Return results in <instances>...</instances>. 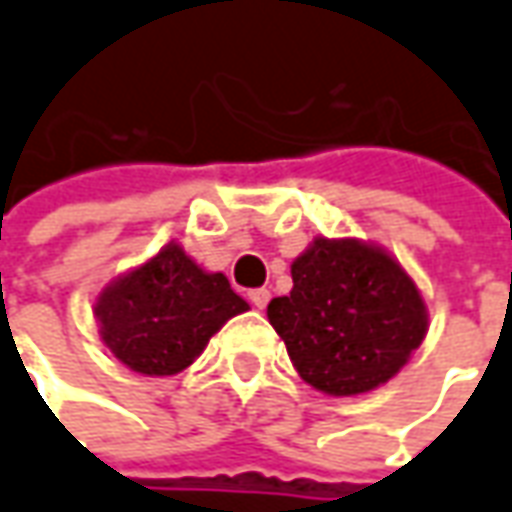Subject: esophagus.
I'll return each instance as SVG.
<instances>
[{
	"label": "esophagus",
	"instance_id": "obj_1",
	"mask_svg": "<svg viewBox=\"0 0 512 512\" xmlns=\"http://www.w3.org/2000/svg\"><path fill=\"white\" fill-rule=\"evenodd\" d=\"M248 298L256 310H264V307H267V301H270V293H267V290H250Z\"/></svg>",
	"mask_w": 512,
	"mask_h": 512
}]
</instances>
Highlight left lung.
<instances>
[{
  "label": "left lung",
  "mask_w": 512,
  "mask_h": 512,
  "mask_svg": "<svg viewBox=\"0 0 512 512\" xmlns=\"http://www.w3.org/2000/svg\"><path fill=\"white\" fill-rule=\"evenodd\" d=\"M290 273V296L273 298L267 318L312 389L329 397L372 392L423 344V293L380 245L315 236Z\"/></svg>",
  "instance_id": "left-lung-1"
}]
</instances>
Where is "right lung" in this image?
<instances>
[{"label": "right lung", "instance_id": "obj_1", "mask_svg": "<svg viewBox=\"0 0 512 512\" xmlns=\"http://www.w3.org/2000/svg\"><path fill=\"white\" fill-rule=\"evenodd\" d=\"M104 346L137 375L166 377L200 358L211 335L248 310L225 273H208L177 242L109 281L95 298Z\"/></svg>", "mask_w": 512, "mask_h": 512}]
</instances>
